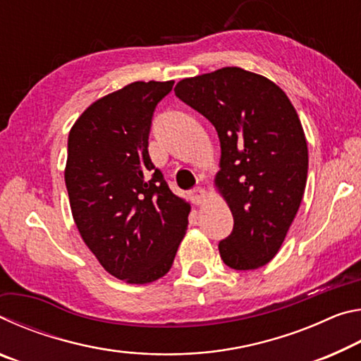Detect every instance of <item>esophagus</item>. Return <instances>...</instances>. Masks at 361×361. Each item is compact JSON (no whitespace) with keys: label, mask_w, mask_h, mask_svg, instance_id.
<instances>
[{"label":"esophagus","mask_w":361,"mask_h":361,"mask_svg":"<svg viewBox=\"0 0 361 361\" xmlns=\"http://www.w3.org/2000/svg\"><path fill=\"white\" fill-rule=\"evenodd\" d=\"M189 197H191V200L195 205H200V204L205 202L207 191L204 188H194L192 191H189Z\"/></svg>","instance_id":"34e87169"}]
</instances>
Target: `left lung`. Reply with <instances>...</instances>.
<instances>
[{"label":"left lung","mask_w":361,"mask_h":361,"mask_svg":"<svg viewBox=\"0 0 361 361\" xmlns=\"http://www.w3.org/2000/svg\"><path fill=\"white\" fill-rule=\"evenodd\" d=\"M175 95L218 132L215 189L234 216L219 255L235 271L267 264L282 247L307 181V142L295 106L279 85L239 66L186 78Z\"/></svg>","instance_id":"8db88e82"}]
</instances>
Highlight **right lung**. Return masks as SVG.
<instances>
[{
	"label": "right lung",
	"mask_w": 361,
	"mask_h": 361,
	"mask_svg": "<svg viewBox=\"0 0 361 361\" xmlns=\"http://www.w3.org/2000/svg\"><path fill=\"white\" fill-rule=\"evenodd\" d=\"M173 81H137L95 100L68 135L65 185L82 240L113 277L145 285L166 276L191 212L148 154L154 108Z\"/></svg>",
	"instance_id": "right-lung-1"
}]
</instances>
